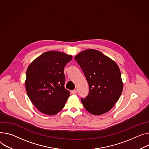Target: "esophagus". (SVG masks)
I'll use <instances>...</instances> for the list:
<instances>
[{
	"label": "esophagus",
	"instance_id": "esophagus-1",
	"mask_svg": "<svg viewBox=\"0 0 149 149\" xmlns=\"http://www.w3.org/2000/svg\"><path fill=\"white\" fill-rule=\"evenodd\" d=\"M77 90H72V91H71V93H72V94H75L77 93Z\"/></svg>",
	"mask_w": 149,
	"mask_h": 149
}]
</instances>
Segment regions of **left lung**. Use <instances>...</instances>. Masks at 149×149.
Masks as SVG:
<instances>
[{"label": "left lung", "mask_w": 149, "mask_h": 149, "mask_svg": "<svg viewBox=\"0 0 149 149\" xmlns=\"http://www.w3.org/2000/svg\"><path fill=\"white\" fill-rule=\"evenodd\" d=\"M74 58L82 69L89 85L87 96L81 99L85 109L94 115L109 111L119 100L123 90L118 65L94 49L85 50Z\"/></svg>", "instance_id": "1"}]
</instances>
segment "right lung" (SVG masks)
I'll list each match as a JSON object with an SVG mask.
<instances>
[{
  "label": "right lung",
  "mask_w": 149,
  "mask_h": 149,
  "mask_svg": "<svg viewBox=\"0 0 149 149\" xmlns=\"http://www.w3.org/2000/svg\"><path fill=\"white\" fill-rule=\"evenodd\" d=\"M72 56L48 51L34 59L26 73L25 88L30 100L44 114L53 115L65 106L70 92L65 88V65Z\"/></svg>",
  "instance_id": "1"
}]
</instances>
